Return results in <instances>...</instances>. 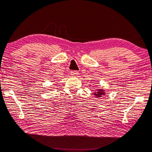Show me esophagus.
<instances>
[{"label": "esophagus", "mask_w": 152, "mask_h": 152, "mask_svg": "<svg viewBox=\"0 0 152 152\" xmlns=\"http://www.w3.org/2000/svg\"><path fill=\"white\" fill-rule=\"evenodd\" d=\"M78 73H79V72L77 71H71V75L73 76L77 75Z\"/></svg>", "instance_id": "34e87169"}]
</instances>
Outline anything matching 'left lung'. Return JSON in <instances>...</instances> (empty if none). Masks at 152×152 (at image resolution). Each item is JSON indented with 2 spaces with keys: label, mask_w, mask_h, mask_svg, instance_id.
<instances>
[{
  "label": "left lung",
  "mask_w": 152,
  "mask_h": 152,
  "mask_svg": "<svg viewBox=\"0 0 152 152\" xmlns=\"http://www.w3.org/2000/svg\"><path fill=\"white\" fill-rule=\"evenodd\" d=\"M106 94V92L105 91V89H104L102 88L98 89L96 92L94 93V95L96 97V98H102L103 96H105Z\"/></svg>",
  "instance_id": "1"
}]
</instances>
